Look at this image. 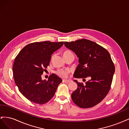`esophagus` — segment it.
Segmentation results:
<instances>
[{"label":"esophagus","mask_w":129,"mask_h":129,"mask_svg":"<svg viewBox=\"0 0 129 129\" xmlns=\"http://www.w3.org/2000/svg\"><path fill=\"white\" fill-rule=\"evenodd\" d=\"M62 81H63V82H64V83H69L71 82V80H62Z\"/></svg>","instance_id":"obj_1"}]
</instances>
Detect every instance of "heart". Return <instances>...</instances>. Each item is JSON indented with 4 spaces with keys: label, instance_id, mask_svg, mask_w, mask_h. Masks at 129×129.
Returning a JSON list of instances; mask_svg holds the SVG:
<instances>
[{
    "label": "heart",
    "instance_id": "heart-1",
    "mask_svg": "<svg viewBox=\"0 0 129 129\" xmlns=\"http://www.w3.org/2000/svg\"><path fill=\"white\" fill-rule=\"evenodd\" d=\"M71 53H72L71 51H69V50H65V51H64L63 53V55L64 56ZM68 73H69V71L68 70H58V71L56 72V74L57 75L62 77H65L67 76L68 75Z\"/></svg>",
    "mask_w": 129,
    "mask_h": 129
}]
</instances>
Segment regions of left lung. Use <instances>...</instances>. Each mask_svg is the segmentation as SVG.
<instances>
[{
	"label": "left lung",
	"instance_id": "obj_1",
	"mask_svg": "<svg viewBox=\"0 0 129 129\" xmlns=\"http://www.w3.org/2000/svg\"><path fill=\"white\" fill-rule=\"evenodd\" d=\"M64 45L79 58L74 77L83 81L89 80L84 85L74 80L78 87L72 93V100L80 108L94 107L105 98L111 88L115 67L110 54L96 42L85 39L64 42Z\"/></svg>",
	"mask_w": 129,
	"mask_h": 129
}]
</instances>
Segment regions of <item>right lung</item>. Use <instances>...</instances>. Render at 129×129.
Returning <instances> with one entry per match:
<instances>
[{
  "instance_id": "add662e5",
  "label": "right lung",
  "mask_w": 129,
  "mask_h": 129,
  "mask_svg": "<svg viewBox=\"0 0 129 129\" xmlns=\"http://www.w3.org/2000/svg\"><path fill=\"white\" fill-rule=\"evenodd\" d=\"M63 45V41L33 42L25 46L15 57L13 66L14 82L27 100L43 104L54 96L62 79L52 74L48 81H43L41 75L49 65L52 54Z\"/></svg>"
}]
</instances>
